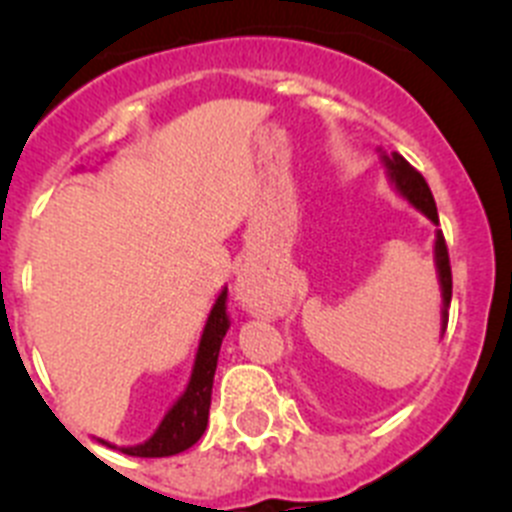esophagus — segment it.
<instances>
[{
	"label": "esophagus",
	"mask_w": 512,
	"mask_h": 512,
	"mask_svg": "<svg viewBox=\"0 0 512 512\" xmlns=\"http://www.w3.org/2000/svg\"><path fill=\"white\" fill-rule=\"evenodd\" d=\"M237 293H240L242 305H245V308L250 310V313H255V315H275L280 310L278 300L260 298V295H255V290H252V283L247 278L237 280Z\"/></svg>",
	"instance_id": "esophagus-1"
}]
</instances>
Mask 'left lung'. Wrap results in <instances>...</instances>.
Returning a JSON list of instances; mask_svg holds the SVG:
<instances>
[{
    "instance_id": "left-lung-1",
    "label": "left lung",
    "mask_w": 512,
    "mask_h": 512,
    "mask_svg": "<svg viewBox=\"0 0 512 512\" xmlns=\"http://www.w3.org/2000/svg\"><path fill=\"white\" fill-rule=\"evenodd\" d=\"M379 159L386 169V179L394 186V191L399 194L404 202L412 204L417 212H422L429 222L434 224V270H437L439 280V293H442V323H439V336H444L447 331V318H450V300H452V270H450V255H447V245H444L442 229H439V217H437V204H434L432 191H429L427 181L419 174L414 166H409V161L404 156H399L396 151L386 154L384 148H379Z\"/></svg>"
}]
</instances>
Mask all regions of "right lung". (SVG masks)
<instances>
[{
    "mask_svg": "<svg viewBox=\"0 0 512 512\" xmlns=\"http://www.w3.org/2000/svg\"><path fill=\"white\" fill-rule=\"evenodd\" d=\"M229 331L227 318V288L217 295L212 310H209L207 326H204L202 338H199L197 356L191 366V376L186 381L179 399L171 404L169 412L164 414L156 432L138 444H116L105 442L98 437L100 444L121 450L123 455L131 457H171L189 450L191 444H197L209 422V404H212V384L214 371H217L219 348H222L224 336Z\"/></svg>",
    "mask_w": 512,
    "mask_h": 512,
    "instance_id": "add662e5",
    "label": "right lung"
}]
</instances>
